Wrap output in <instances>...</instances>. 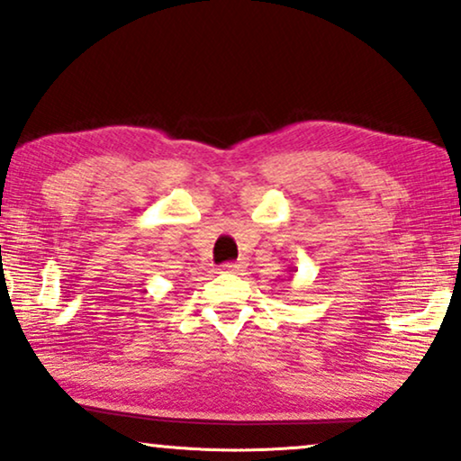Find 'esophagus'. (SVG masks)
<instances>
[{"label": "esophagus", "mask_w": 461, "mask_h": 461, "mask_svg": "<svg viewBox=\"0 0 461 461\" xmlns=\"http://www.w3.org/2000/svg\"><path fill=\"white\" fill-rule=\"evenodd\" d=\"M219 271H221V274H242L244 265L242 263H223Z\"/></svg>", "instance_id": "34e87169"}]
</instances>
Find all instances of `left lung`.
I'll return each mask as SVG.
<instances>
[{
	"mask_svg": "<svg viewBox=\"0 0 461 461\" xmlns=\"http://www.w3.org/2000/svg\"><path fill=\"white\" fill-rule=\"evenodd\" d=\"M290 271H293V274H294V271H296V269H294V267H293V269H290Z\"/></svg>",
	"mask_w": 461,
	"mask_h": 461,
	"instance_id": "1",
	"label": "left lung"
}]
</instances>
